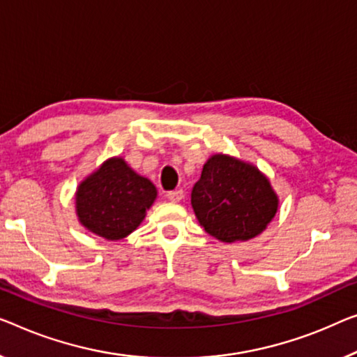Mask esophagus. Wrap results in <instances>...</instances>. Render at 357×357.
<instances>
[{"mask_svg":"<svg viewBox=\"0 0 357 357\" xmlns=\"http://www.w3.org/2000/svg\"><path fill=\"white\" fill-rule=\"evenodd\" d=\"M168 200L173 202V204H178V202L183 200L184 197V190L183 189H176V190H169V192L167 194Z\"/></svg>","mask_w":357,"mask_h":357,"instance_id":"obj_1","label":"esophagus"}]
</instances>
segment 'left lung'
<instances>
[{"label":"left lung","instance_id":"obj_1","mask_svg":"<svg viewBox=\"0 0 357 357\" xmlns=\"http://www.w3.org/2000/svg\"><path fill=\"white\" fill-rule=\"evenodd\" d=\"M190 205L210 236L225 243L247 242L274 220L279 195L253 163L213 153L194 185Z\"/></svg>","mask_w":357,"mask_h":357}]
</instances>
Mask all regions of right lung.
<instances>
[{"label":"right lung","mask_w":357,"mask_h":357,"mask_svg":"<svg viewBox=\"0 0 357 357\" xmlns=\"http://www.w3.org/2000/svg\"><path fill=\"white\" fill-rule=\"evenodd\" d=\"M157 194L152 181L137 174L123 157H110L78 184L75 213L86 231L121 241L144 221Z\"/></svg>","instance_id":"1"}]
</instances>
